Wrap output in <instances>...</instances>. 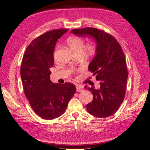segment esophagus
Segmentation results:
<instances>
[{
  "label": "esophagus",
  "instance_id": "34e87169",
  "mask_svg": "<svg viewBox=\"0 0 150 150\" xmlns=\"http://www.w3.org/2000/svg\"><path fill=\"white\" fill-rule=\"evenodd\" d=\"M76 91H77V92H81L83 91V89L82 88V87H81V86L77 85L76 86Z\"/></svg>",
  "mask_w": 150,
  "mask_h": 150
}]
</instances>
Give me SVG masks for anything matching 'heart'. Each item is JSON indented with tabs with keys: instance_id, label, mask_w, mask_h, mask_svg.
Returning a JSON list of instances; mask_svg holds the SVG:
<instances>
[{
	"instance_id": "heart-1",
	"label": "heart",
	"mask_w": 150,
	"mask_h": 150,
	"mask_svg": "<svg viewBox=\"0 0 150 150\" xmlns=\"http://www.w3.org/2000/svg\"><path fill=\"white\" fill-rule=\"evenodd\" d=\"M67 44L71 51L72 52H82L84 46V40L78 36H71L67 39ZM96 46L93 42H89L85 47V51L88 54L91 55L96 52Z\"/></svg>"
}]
</instances>
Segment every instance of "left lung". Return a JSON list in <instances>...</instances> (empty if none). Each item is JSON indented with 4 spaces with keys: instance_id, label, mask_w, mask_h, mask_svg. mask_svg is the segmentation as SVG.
Listing matches in <instances>:
<instances>
[{
    "instance_id": "obj_1",
    "label": "left lung",
    "mask_w": 150,
    "mask_h": 150,
    "mask_svg": "<svg viewBox=\"0 0 150 150\" xmlns=\"http://www.w3.org/2000/svg\"><path fill=\"white\" fill-rule=\"evenodd\" d=\"M71 33L96 42L95 55L88 69L96 76L100 88L85 86L93 95V101L86 105V109L94 116H110L118 110L125 95L128 71L123 51L115 38L101 30L86 28L73 29Z\"/></svg>"
}]
</instances>
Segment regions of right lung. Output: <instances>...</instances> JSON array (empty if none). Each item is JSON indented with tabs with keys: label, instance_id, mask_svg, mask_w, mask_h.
I'll use <instances>...</instances> for the list:
<instances>
[{
	"label": "right lung",
	"instance_id": "1",
	"mask_svg": "<svg viewBox=\"0 0 150 150\" xmlns=\"http://www.w3.org/2000/svg\"><path fill=\"white\" fill-rule=\"evenodd\" d=\"M67 30H52L40 35L29 45L22 58L21 77L25 95L34 112L44 120L61 116L76 91L73 84H55L50 80L54 48Z\"/></svg>",
	"mask_w": 150,
	"mask_h": 150
}]
</instances>
